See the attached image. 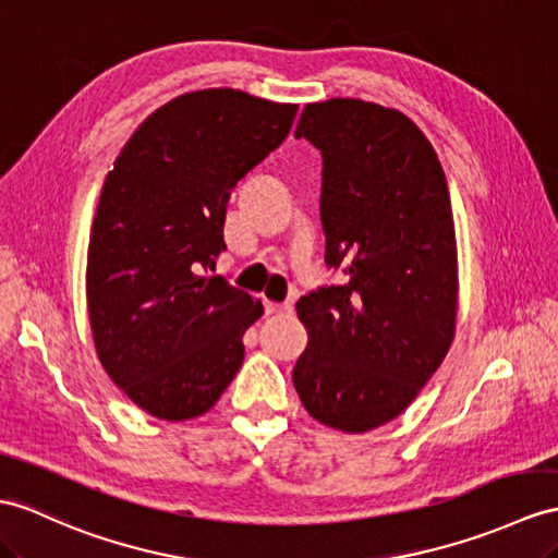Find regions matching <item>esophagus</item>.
Here are the masks:
<instances>
[{"label":"esophagus","instance_id":"esophagus-1","mask_svg":"<svg viewBox=\"0 0 558 558\" xmlns=\"http://www.w3.org/2000/svg\"><path fill=\"white\" fill-rule=\"evenodd\" d=\"M267 315H293L291 303H265Z\"/></svg>","mask_w":558,"mask_h":558}]
</instances>
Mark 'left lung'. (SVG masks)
I'll return each instance as SVG.
<instances>
[{
    "label": "left lung",
    "mask_w": 558,
    "mask_h": 558,
    "mask_svg": "<svg viewBox=\"0 0 558 558\" xmlns=\"http://www.w3.org/2000/svg\"><path fill=\"white\" fill-rule=\"evenodd\" d=\"M295 140L322 151L326 265L348 281L298 301L310 343L293 366V386L310 416L364 433L402 414L450 350V192L430 142L396 108L307 104Z\"/></svg>",
    "instance_id": "obj_1"
}]
</instances>
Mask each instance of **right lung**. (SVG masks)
Instances as JSON below:
<instances>
[{"mask_svg":"<svg viewBox=\"0 0 558 558\" xmlns=\"http://www.w3.org/2000/svg\"><path fill=\"white\" fill-rule=\"evenodd\" d=\"M295 113L239 89L182 94L106 174L87 251L89 324L106 374L148 414L201 416L239 372L263 303L203 271L227 248L232 189L287 140Z\"/></svg>","mask_w":558,"mask_h":558,"instance_id":"obj_1","label":"right lung"}]
</instances>
